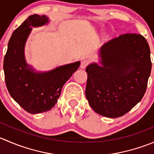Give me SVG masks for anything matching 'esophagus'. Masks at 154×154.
Masks as SVG:
<instances>
[{
	"instance_id": "1",
	"label": "esophagus",
	"mask_w": 154,
	"mask_h": 154,
	"mask_svg": "<svg viewBox=\"0 0 154 154\" xmlns=\"http://www.w3.org/2000/svg\"><path fill=\"white\" fill-rule=\"evenodd\" d=\"M88 65V61L86 60H83L81 61V63H80V68H85Z\"/></svg>"
}]
</instances>
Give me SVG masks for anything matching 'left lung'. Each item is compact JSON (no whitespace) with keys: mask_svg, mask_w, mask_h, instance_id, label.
Returning a JSON list of instances; mask_svg holds the SVG:
<instances>
[{"mask_svg":"<svg viewBox=\"0 0 154 154\" xmlns=\"http://www.w3.org/2000/svg\"><path fill=\"white\" fill-rule=\"evenodd\" d=\"M102 66H87L86 96L91 108L108 118L123 116L143 97L151 72L147 40L125 33L105 43L100 52Z\"/></svg>","mask_w":154,"mask_h":154,"instance_id":"left-lung-1","label":"left lung"}]
</instances>
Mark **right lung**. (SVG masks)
I'll return each mask as SVG.
<instances>
[{"label":"right lung","instance_id":"right-lung-1","mask_svg":"<svg viewBox=\"0 0 154 154\" xmlns=\"http://www.w3.org/2000/svg\"><path fill=\"white\" fill-rule=\"evenodd\" d=\"M47 22L45 15L29 16L12 32L4 60L6 86L10 95L31 114L45 112L55 106L63 85L80 65V62H76L46 73H35L28 68L24 48L31 27Z\"/></svg>","mask_w":154,"mask_h":154}]
</instances>
